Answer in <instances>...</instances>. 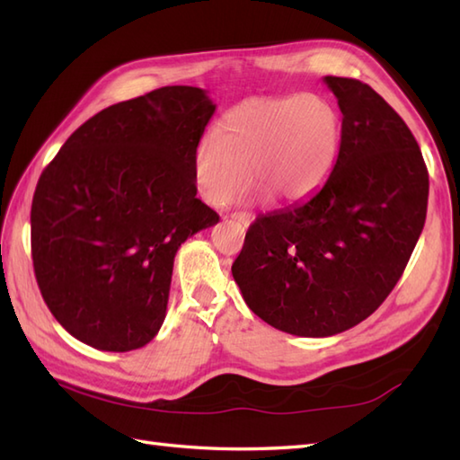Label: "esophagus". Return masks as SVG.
Wrapping results in <instances>:
<instances>
[{"label":"esophagus","mask_w":460,"mask_h":460,"mask_svg":"<svg viewBox=\"0 0 460 460\" xmlns=\"http://www.w3.org/2000/svg\"><path fill=\"white\" fill-rule=\"evenodd\" d=\"M231 221H233V223H237L239 227L247 229L249 225H251V221H252V217H251L249 213H235V215H231Z\"/></svg>","instance_id":"34e87169"}]
</instances>
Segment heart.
Returning <instances> with one entry per match:
<instances>
[{"label":"heart","instance_id":"b5f03b06","mask_svg":"<svg viewBox=\"0 0 460 460\" xmlns=\"http://www.w3.org/2000/svg\"><path fill=\"white\" fill-rule=\"evenodd\" d=\"M341 116L322 94L252 96L233 106L203 138L193 170L203 198L229 203L249 183V170L280 203H298L326 183L340 154Z\"/></svg>","mask_w":460,"mask_h":460}]
</instances>
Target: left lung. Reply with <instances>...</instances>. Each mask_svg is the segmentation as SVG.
<instances>
[{
  "instance_id": "obj_1",
  "label": "left lung",
  "mask_w": 460,
  "mask_h": 460,
  "mask_svg": "<svg viewBox=\"0 0 460 460\" xmlns=\"http://www.w3.org/2000/svg\"><path fill=\"white\" fill-rule=\"evenodd\" d=\"M324 83L341 111L334 170L308 199L257 217L231 267L259 318L305 338L374 314L403 275L429 198L423 154L402 116L366 83Z\"/></svg>"
}]
</instances>
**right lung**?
Listing matches in <instances>:
<instances>
[{
    "label": "right lung",
    "mask_w": 460,
    "mask_h": 460,
    "mask_svg": "<svg viewBox=\"0 0 460 460\" xmlns=\"http://www.w3.org/2000/svg\"><path fill=\"white\" fill-rule=\"evenodd\" d=\"M215 104L162 86L79 126L37 181L31 257L39 290L68 334L130 351L158 334L181 243L219 221L195 198V150Z\"/></svg>",
    "instance_id": "right-lung-1"
}]
</instances>
